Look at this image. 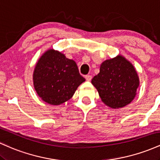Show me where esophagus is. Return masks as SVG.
<instances>
[{"mask_svg":"<svg viewBox=\"0 0 160 160\" xmlns=\"http://www.w3.org/2000/svg\"><path fill=\"white\" fill-rule=\"evenodd\" d=\"M86 80H87V81H90V80H92V76L91 75H89V74H88V75H86Z\"/></svg>","mask_w":160,"mask_h":160,"instance_id":"34e87169","label":"esophagus"}]
</instances>
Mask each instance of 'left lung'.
I'll use <instances>...</instances> for the list:
<instances>
[{"label": "left lung", "mask_w": 160, "mask_h": 160, "mask_svg": "<svg viewBox=\"0 0 160 160\" xmlns=\"http://www.w3.org/2000/svg\"><path fill=\"white\" fill-rule=\"evenodd\" d=\"M102 102L112 108L129 104L136 95L139 79L133 65L118 56L104 61L100 72L92 80Z\"/></svg>", "instance_id": "1"}]
</instances>
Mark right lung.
<instances>
[{
    "label": "right lung",
    "instance_id": "right-lung-1",
    "mask_svg": "<svg viewBox=\"0 0 160 160\" xmlns=\"http://www.w3.org/2000/svg\"><path fill=\"white\" fill-rule=\"evenodd\" d=\"M34 89L47 103L58 105L69 100L85 78L74 60L49 49L38 62L33 74Z\"/></svg>",
    "mask_w": 160,
    "mask_h": 160
}]
</instances>
